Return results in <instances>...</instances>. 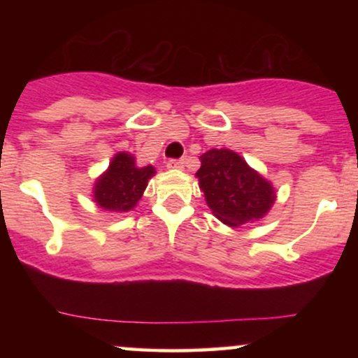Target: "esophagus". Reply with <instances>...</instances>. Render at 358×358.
<instances>
[{"label":"esophagus","mask_w":358,"mask_h":358,"mask_svg":"<svg viewBox=\"0 0 358 358\" xmlns=\"http://www.w3.org/2000/svg\"><path fill=\"white\" fill-rule=\"evenodd\" d=\"M166 166L170 168V170H183L185 162L183 159H170V162L166 163Z\"/></svg>","instance_id":"1"}]
</instances>
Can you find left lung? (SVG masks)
<instances>
[{
	"mask_svg": "<svg viewBox=\"0 0 358 358\" xmlns=\"http://www.w3.org/2000/svg\"><path fill=\"white\" fill-rule=\"evenodd\" d=\"M200 162L195 176L205 202L220 222L241 227L268 215L276 202V190L239 153L213 148L200 156Z\"/></svg>",
	"mask_w": 358,
	"mask_h": 358,
	"instance_id": "1",
	"label": "left lung"
}]
</instances>
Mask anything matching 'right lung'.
Here are the masks:
<instances>
[{
	"mask_svg": "<svg viewBox=\"0 0 358 358\" xmlns=\"http://www.w3.org/2000/svg\"><path fill=\"white\" fill-rule=\"evenodd\" d=\"M155 175V166H138L136 156L119 151L110 159L108 170L97 176L92 188V202L106 212L133 210Z\"/></svg>",
	"mask_w": 358,
	"mask_h": 358,
	"instance_id": "1",
	"label": "right lung"
}]
</instances>
